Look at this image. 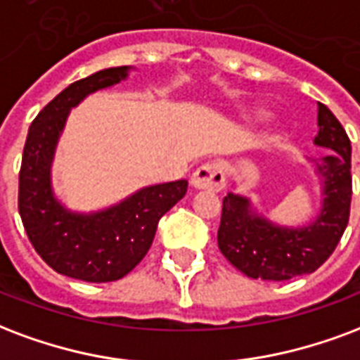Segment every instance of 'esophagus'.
<instances>
[{
  "mask_svg": "<svg viewBox=\"0 0 360 360\" xmlns=\"http://www.w3.org/2000/svg\"><path fill=\"white\" fill-rule=\"evenodd\" d=\"M194 188H200V191H221L225 187V173L221 169V166L214 164V162H207L204 166H200L191 177Z\"/></svg>",
  "mask_w": 360,
  "mask_h": 360,
  "instance_id": "1",
  "label": "esophagus"
}]
</instances>
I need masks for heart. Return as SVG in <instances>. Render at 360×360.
Here are the masks:
<instances>
[{
  "label": "heart",
  "instance_id": "1",
  "mask_svg": "<svg viewBox=\"0 0 360 360\" xmlns=\"http://www.w3.org/2000/svg\"><path fill=\"white\" fill-rule=\"evenodd\" d=\"M263 116H265V110H263V108H254V110L248 112V118H263Z\"/></svg>",
  "mask_w": 360,
  "mask_h": 360
}]
</instances>
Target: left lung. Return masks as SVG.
Listing matches in <instances>:
<instances>
[{"label":"left lung","instance_id":"left-lung-1","mask_svg":"<svg viewBox=\"0 0 360 360\" xmlns=\"http://www.w3.org/2000/svg\"><path fill=\"white\" fill-rule=\"evenodd\" d=\"M315 145L330 150L316 172L324 179L319 217L302 229L281 227L252 212L250 200L229 193L223 198L217 246L221 254L250 278L290 281L321 267L336 250L349 221L351 141L343 126L319 103Z\"/></svg>","mask_w":360,"mask_h":360}]
</instances>
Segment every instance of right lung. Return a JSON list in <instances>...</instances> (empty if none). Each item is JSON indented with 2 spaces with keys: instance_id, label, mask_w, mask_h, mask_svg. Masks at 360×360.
<instances>
[{
  "instance_id": "obj_1",
  "label": "right lung",
  "mask_w": 360,
  "mask_h": 360,
  "mask_svg": "<svg viewBox=\"0 0 360 360\" xmlns=\"http://www.w3.org/2000/svg\"><path fill=\"white\" fill-rule=\"evenodd\" d=\"M129 66L98 70L60 91L28 129L18 173V214L32 246L60 275L112 282L139 265L162 215L187 193L185 179L146 187L97 214H72L53 196L51 160L72 106L89 93L120 84Z\"/></svg>"
}]
</instances>
